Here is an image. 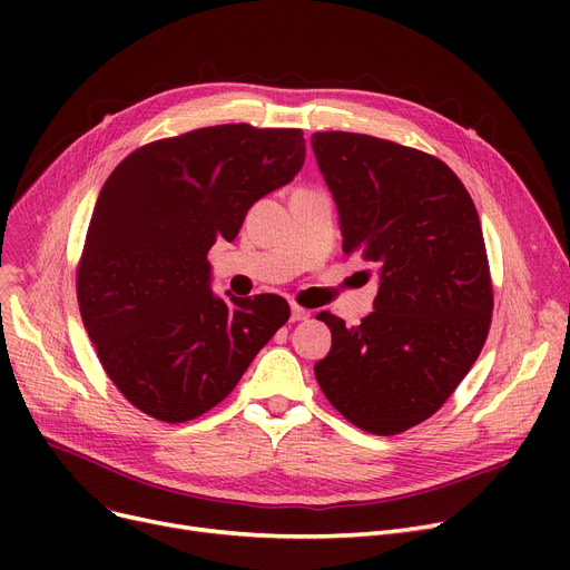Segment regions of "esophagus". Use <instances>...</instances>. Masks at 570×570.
Here are the masks:
<instances>
[{
	"label": "esophagus",
	"mask_w": 570,
	"mask_h": 570,
	"mask_svg": "<svg viewBox=\"0 0 570 570\" xmlns=\"http://www.w3.org/2000/svg\"><path fill=\"white\" fill-rule=\"evenodd\" d=\"M305 318H309V312H307V309L297 307V305L291 307V321H305Z\"/></svg>",
	"instance_id": "1"
}]
</instances>
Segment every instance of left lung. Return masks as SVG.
<instances>
[{"mask_svg": "<svg viewBox=\"0 0 570 570\" xmlns=\"http://www.w3.org/2000/svg\"><path fill=\"white\" fill-rule=\"evenodd\" d=\"M312 149L344 252H361L379 279L361 325L318 314L333 346L314 374L355 428L400 434L439 411L485 344L492 284L481 219L436 157L346 131L314 134Z\"/></svg>", "mask_w": 570, "mask_h": 570, "instance_id": "1", "label": "left lung"}]
</instances>
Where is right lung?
Returning a JSON list of instances; mask_svg holds the SVG:
<instances>
[{
  "instance_id": "obj_1",
  "label": "right lung",
  "mask_w": 570,
  "mask_h": 570,
  "mask_svg": "<svg viewBox=\"0 0 570 570\" xmlns=\"http://www.w3.org/2000/svg\"><path fill=\"white\" fill-rule=\"evenodd\" d=\"M303 164L301 129L219 125L149 142L106 179L78 305L106 374L142 413L185 423L209 411L288 321L279 295H217L207 252Z\"/></svg>"
}]
</instances>
